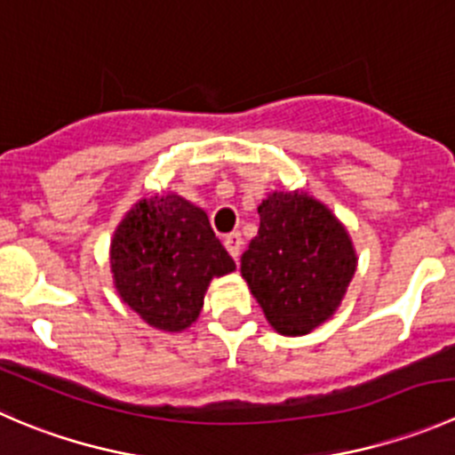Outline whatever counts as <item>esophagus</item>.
<instances>
[{
	"label": "esophagus",
	"instance_id": "1",
	"mask_svg": "<svg viewBox=\"0 0 455 455\" xmlns=\"http://www.w3.org/2000/svg\"><path fill=\"white\" fill-rule=\"evenodd\" d=\"M242 244H244V240H242L240 233H228V235L224 237V246H227V251H228V253H231L235 259L240 258Z\"/></svg>",
	"mask_w": 455,
	"mask_h": 455
}]
</instances>
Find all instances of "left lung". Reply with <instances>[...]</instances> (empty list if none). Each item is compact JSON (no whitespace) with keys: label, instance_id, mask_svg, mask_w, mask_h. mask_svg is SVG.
Returning a JSON list of instances; mask_svg holds the SVG:
<instances>
[{"label":"left lung","instance_id":"8db88e82","mask_svg":"<svg viewBox=\"0 0 455 455\" xmlns=\"http://www.w3.org/2000/svg\"><path fill=\"white\" fill-rule=\"evenodd\" d=\"M258 213L242 277L277 333H311L345 298L358 267L354 242L345 224L304 191L271 193Z\"/></svg>","mask_w":455,"mask_h":455}]
</instances>
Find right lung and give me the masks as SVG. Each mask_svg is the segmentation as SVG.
<instances>
[{
	"label": "right lung",
	"mask_w": 455,
	"mask_h": 455,
	"mask_svg": "<svg viewBox=\"0 0 455 455\" xmlns=\"http://www.w3.org/2000/svg\"><path fill=\"white\" fill-rule=\"evenodd\" d=\"M110 271L120 298L156 329H188L211 280L235 271L200 206L151 196L124 215L110 240Z\"/></svg>",
	"instance_id": "add662e5"
}]
</instances>
